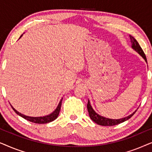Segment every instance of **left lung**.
<instances>
[{"label":"left lung","instance_id":"1","mask_svg":"<svg viewBox=\"0 0 152 152\" xmlns=\"http://www.w3.org/2000/svg\"><path fill=\"white\" fill-rule=\"evenodd\" d=\"M130 39H131V42H132V48L136 50L137 53H138L139 55H140L141 57H142L143 59L145 60V61L147 62V58L146 56H145L144 52H143L142 49L141 48V47L139 45V43H138L136 39H135L134 37L132 36L129 35ZM87 109H88V111L89 113V116H90L91 119L93 120V122H95V123H97V124H99V125H102V126H113V125H116V124H118L120 123H122L126 120H127L129 119L130 118H132L134 114L136 113V111L134 112L132 114H131L127 117L121 118V119H110V118H107L103 117V116H101L97 114L96 112H95L93 109L91 107L90 101H88V104H87Z\"/></svg>","mask_w":152,"mask_h":152}]
</instances>
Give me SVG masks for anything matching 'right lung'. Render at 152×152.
I'll return each mask as SVG.
<instances>
[{"instance_id":"right-lung-1","label":"right lung","mask_w":152,"mask_h":152,"mask_svg":"<svg viewBox=\"0 0 152 152\" xmlns=\"http://www.w3.org/2000/svg\"><path fill=\"white\" fill-rule=\"evenodd\" d=\"M22 35L20 37V38L22 37ZM62 99H63V98L60 100L59 104H58L57 107V109H56L55 111L53 112V113L49 114V115H48L43 116V117H30V116L25 115H23V114L20 113L18 111H16L14 108H13V107H12V105H11V107L12 109H13L14 111H15V113L16 114H18V115L21 116L22 118H25V119L28 120V121L34 122V123H37V124H45V123H48V122L53 121V120H55L56 118L58 117V115H59V111H60V109H61Z\"/></svg>"}]
</instances>
